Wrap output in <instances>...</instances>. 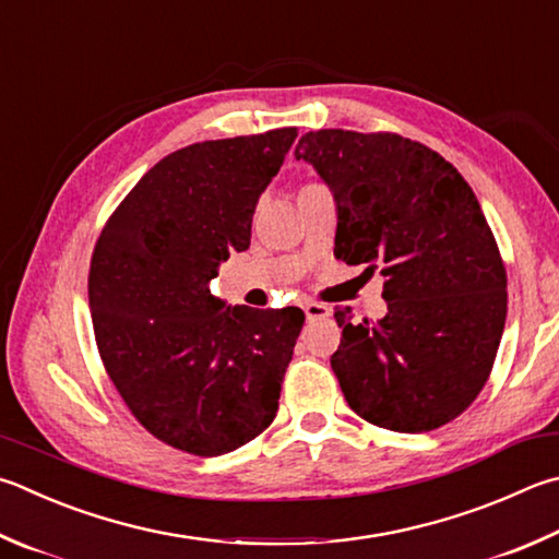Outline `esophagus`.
Listing matches in <instances>:
<instances>
[{
  "instance_id": "obj_1",
  "label": "esophagus",
  "mask_w": 559,
  "mask_h": 559,
  "mask_svg": "<svg viewBox=\"0 0 559 559\" xmlns=\"http://www.w3.org/2000/svg\"><path fill=\"white\" fill-rule=\"evenodd\" d=\"M302 310H306L308 320H320V318H328V314H330L328 306H322V302H314V300L302 302Z\"/></svg>"
}]
</instances>
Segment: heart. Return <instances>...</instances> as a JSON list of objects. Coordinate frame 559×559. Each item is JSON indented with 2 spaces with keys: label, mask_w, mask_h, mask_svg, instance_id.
Instances as JSON below:
<instances>
[{
  "label": "heart",
  "mask_w": 559,
  "mask_h": 559,
  "mask_svg": "<svg viewBox=\"0 0 559 559\" xmlns=\"http://www.w3.org/2000/svg\"><path fill=\"white\" fill-rule=\"evenodd\" d=\"M308 186H312V182H308ZM302 188H306V186H302Z\"/></svg>",
  "instance_id": "1"
}]
</instances>
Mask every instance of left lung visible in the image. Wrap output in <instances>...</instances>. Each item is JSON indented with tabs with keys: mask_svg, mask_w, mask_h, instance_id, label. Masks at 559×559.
Masks as SVG:
<instances>
[{
	"mask_svg": "<svg viewBox=\"0 0 559 559\" xmlns=\"http://www.w3.org/2000/svg\"><path fill=\"white\" fill-rule=\"evenodd\" d=\"M306 158L337 202L334 257L381 269L389 312L342 328L332 371L349 408L395 432L462 415L493 369L509 310L506 266L479 200L438 151L391 131L320 129Z\"/></svg>",
	"mask_w": 559,
	"mask_h": 559,
	"instance_id": "8db88e82",
	"label": "left lung"
}]
</instances>
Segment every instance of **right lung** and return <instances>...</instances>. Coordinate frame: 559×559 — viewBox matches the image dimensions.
Wrapping results in <instances>:
<instances>
[{"label": "right lung", "instance_id": "1", "mask_svg": "<svg viewBox=\"0 0 559 559\" xmlns=\"http://www.w3.org/2000/svg\"><path fill=\"white\" fill-rule=\"evenodd\" d=\"M296 136L283 127L178 148L99 231L87 276L99 359L131 415L180 452L227 454L276 418L306 314L225 308L210 281L249 247L259 195Z\"/></svg>", "mask_w": 559, "mask_h": 559}]
</instances>
